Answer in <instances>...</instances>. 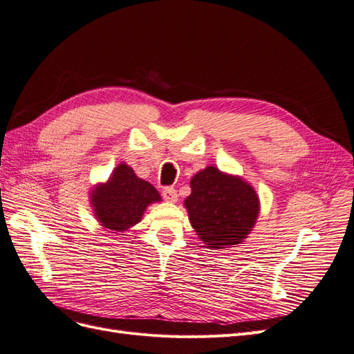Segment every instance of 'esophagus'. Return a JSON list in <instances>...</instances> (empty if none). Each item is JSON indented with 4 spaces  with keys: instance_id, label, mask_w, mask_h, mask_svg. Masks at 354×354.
Segmentation results:
<instances>
[{
    "instance_id": "obj_1",
    "label": "esophagus",
    "mask_w": 354,
    "mask_h": 354,
    "mask_svg": "<svg viewBox=\"0 0 354 354\" xmlns=\"http://www.w3.org/2000/svg\"><path fill=\"white\" fill-rule=\"evenodd\" d=\"M162 197L164 199L167 201V202H169V203H174V202H177V192H176V189L174 187H165L164 190H162Z\"/></svg>"
}]
</instances>
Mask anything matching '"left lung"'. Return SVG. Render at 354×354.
<instances>
[{"label":"left lung","mask_w":354,"mask_h":354,"mask_svg":"<svg viewBox=\"0 0 354 354\" xmlns=\"http://www.w3.org/2000/svg\"><path fill=\"white\" fill-rule=\"evenodd\" d=\"M190 187L185 207L201 241L212 250L243 244L260 215L259 194L250 183L207 165L192 177Z\"/></svg>","instance_id":"8db88e82"}]
</instances>
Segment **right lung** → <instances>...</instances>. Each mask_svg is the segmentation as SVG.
Returning a JSON list of instances; mask_svg holds the SVG:
<instances>
[{"label":"right lung","mask_w":354,"mask_h":354,"mask_svg":"<svg viewBox=\"0 0 354 354\" xmlns=\"http://www.w3.org/2000/svg\"><path fill=\"white\" fill-rule=\"evenodd\" d=\"M155 202H161L158 190L139 178L126 162H120L107 181L98 183L90 192V205L97 222L113 234L129 231Z\"/></svg>","instance_id":"add662e5"}]
</instances>
